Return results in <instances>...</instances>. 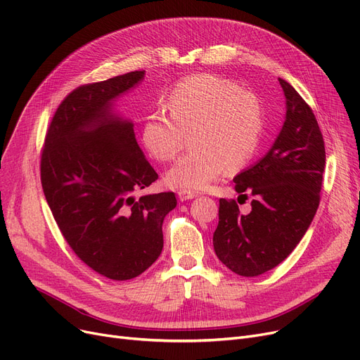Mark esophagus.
I'll return each instance as SVG.
<instances>
[{"mask_svg":"<svg viewBox=\"0 0 360 360\" xmlns=\"http://www.w3.org/2000/svg\"><path fill=\"white\" fill-rule=\"evenodd\" d=\"M178 197H179L181 201H186V200H193L194 197H197V194L194 191H190V190H179Z\"/></svg>","mask_w":360,"mask_h":360,"instance_id":"1","label":"esophagus"}]
</instances>
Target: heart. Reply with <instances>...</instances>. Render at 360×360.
<instances>
[{
  "instance_id": "b5f03b06",
  "label": "heart",
  "mask_w": 360,
  "mask_h": 360,
  "mask_svg": "<svg viewBox=\"0 0 360 360\" xmlns=\"http://www.w3.org/2000/svg\"><path fill=\"white\" fill-rule=\"evenodd\" d=\"M163 112H150L141 123V141L153 159L174 160L190 134L193 150L166 174L181 190H205L226 169L237 170L259 150L264 115L253 92L214 75H194L166 94Z\"/></svg>"
}]
</instances>
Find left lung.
<instances>
[{"label":"left lung","mask_w":360,"mask_h":360,"mask_svg":"<svg viewBox=\"0 0 360 360\" xmlns=\"http://www.w3.org/2000/svg\"><path fill=\"white\" fill-rule=\"evenodd\" d=\"M287 100L285 122L272 148L233 178L236 191L250 193L252 212L236 200H219L214 253L241 276H257L285 260L314 221L321 201L325 143L310 105L279 79ZM247 197V194H243Z\"/></svg>","instance_id":"1"}]
</instances>
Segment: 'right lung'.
Wrapping results in <instances>:
<instances>
[{
    "label": "right lung",
    "instance_id": "add662e5",
    "mask_svg": "<svg viewBox=\"0 0 360 360\" xmlns=\"http://www.w3.org/2000/svg\"><path fill=\"white\" fill-rule=\"evenodd\" d=\"M144 70L85 84L61 101L41 151V184L60 232L85 264L115 281L141 275L163 248L175 193L135 198L159 178L112 101Z\"/></svg>",
    "mask_w": 360,
    "mask_h": 360
}]
</instances>
